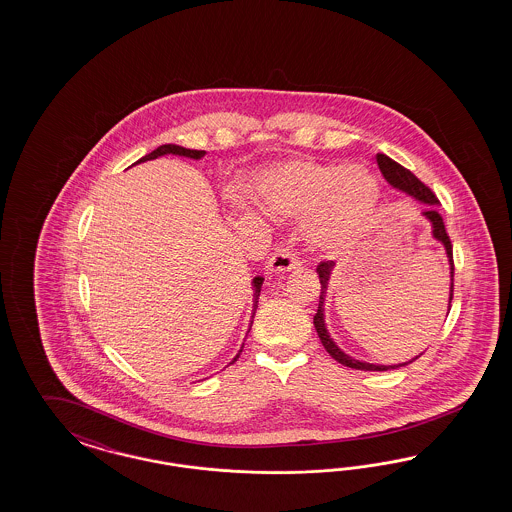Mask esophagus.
Wrapping results in <instances>:
<instances>
[{
	"label": "esophagus",
	"instance_id": "1",
	"mask_svg": "<svg viewBox=\"0 0 512 512\" xmlns=\"http://www.w3.org/2000/svg\"><path fill=\"white\" fill-rule=\"evenodd\" d=\"M300 266V259H298V255H296L293 249L289 248H278L274 253H272V257H270V261H268V270L270 272H289V270H295Z\"/></svg>",
	"mask_w": 512,
	"mask_h": 512
}]
</instances>
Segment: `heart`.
Returning <instances> with one entry per match:
<instances>
[{"label": "heart", "instance_id": "obj_1", "mask_svg": "<svg viewBox=\"0 0 512 512\" xmlns=\"http://www.w3.org/2000/svg\"><path fill=\"white\" fill-rule=\"evenodd\" d=\"M272 204L289 216L306 217L311 244L341 249L364 233L381 202L375 176L347 163H298L281 172L272 187Z\"/></svg>", "mask_w": 512, "mask_h": 512}]
</instances>
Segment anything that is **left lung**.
<instances>
[{
    "instance_id": "obj_1",
    "label": "left lung",
    "mask_w": 512,
    "mask_h": 512,
    "mask_svg": "<svg viewBox=\"0 0 512 512\" xmlns=\"http://www.w3.org/2000/svg\"><path fill=\"white\" fill-rule=\"evenodd\" d=\"M375 159H377L379 171L385 176V180H387L388 184H392V186L402 189L405 193L413 195V197L419 199V201L432 204V206H426L422 214L432 221V225H434V236L439 242H443V246L447 249V255H449L450 281H452V283H450V311V302H452V298H454V259H452V242H450L449 233H447V229H445L443 217L439 214V210L435 208V204H439V201H437V197H435V193L430 187L426 186L424 182H420L419 178H417L413 172L402 167L400 163H396L394 159H390L388 155L377 154L375 155ZM332 266H334V261H326V259L317 264V274H319V281H321V293H319L317 313L313 315V325H315V330H317V334H319V338H321V343H323L326 353L334 358V360H338L343 366L353 368V370H364V372H387V370H394V368L405 366V364H398V366H377V364H370V362H360V360H355V358L345 355L340 347L334 343V340L330 338V334L326 332L323 304H325L326 285H328V278H330ZM411 362H413V360H411Z\"/></svg>"
}]
</instances>
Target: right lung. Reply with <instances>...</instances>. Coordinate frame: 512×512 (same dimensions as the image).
<instances>
[{
    "instance_id": "right-lung-1",
    "label": "right lung",
    "mask_w": 512,
    "mask_h": 512,
    "mask_svg": "<svg viewBox=\"0 0 512 512\" xmlns=\"http://www.w3.org/2000/svg\"><path fill=\"white\" fill-rule=\"evenodd\" d=\"M165 154H176V155H186V157H193V159H199L204 155L202 150H189V148H184V146H176V144H163V146H159L157 150L154 152H150L148 155H144V157H140L137 163H142V161H150V159H155V157H159V155ZM264 278H255L253 279V289H255V293H253V300H255V304H253V317H255V310H257V302H259V295H261V285H263ZM251 325H253V321H251ZM244 347V345H242ZM240 353H242V349H240ZM240 353L236 355V358L240 357ZM234 358V360H236ZM233 360V362H234Z\"/></svg>"
}]
</instances>
